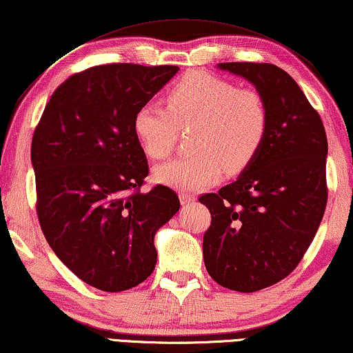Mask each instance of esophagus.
Instances as JSON below:
<instances>
[{
	"label": "esophagus",
	"instance_id": "34e87169",
	"mask_svg": "<svg viewBox=\"0 0 353 353\" xmlns=\"http://www.w3.org/2000/svg\"><path fill=\"white\" fill-rule=\"evenodd\" d=\"M195 200V195L194 194H188V192H181L180 194V202L183 205H189L191 202H194Z\"/></svg>",
	"mask_w": 353,
	"mask_h": 353
}]
</instances>
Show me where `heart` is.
<instances>
[{"label":"heart","instance_id":"b5f03b06","mask_svg":"<svg viewBox=\"0 0 353 353\" xmlns=\"http://www.w3.org/2000/svg\"><path fill=\"white\" fill-rule=\"evenodd\" d=\"M165 108L145 104L134 115L132 129L151 161L167 159L178 131L191 129L192 154L158 167L154 178L167 186L195 191L218 181L222 172L236 175L249 167L268 134L270 112L265 97L252 88L205 72H188L164 96Z\"/></svg>","mask_w":353,"mask_h":353}]
</instances>
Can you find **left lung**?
<instances>
[{"mask_svg":"<svg viewBox=\"0 0 353 353\" xmlns=\"http://www.w3.org/2000/svg\"><path fill=\"white\" fill-rule=\"evenodd\" d=\"M265 97L262 150L236 181L199 197L211 213L203 260L219 285L257 292L287 278L311 245L327 207L323 123L294 79L270 63H221Z\"/></svg>","mask_w":353,"mask_h":353,"instance_id":"obj_1","label":"left lung"}]
</instances>
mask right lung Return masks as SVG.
Listing matches in <instances>:
<instances>
[{"label":"right lung","mask_w":353,"mask_h":353,"mask_svg":"<svg viewBox=\"0 0 353 353\" xmlns=\"http://www.w3.org/2000/svg\"><path fill=\"white\" fill-rule=\"evenodd\" d=\"M178 66L113 63L70 75L32 134L36 211L58 259L96 289L123 292L156 265L154 233L180 210L170 188H140L148 161L134 135L139 107Z\"/></svg>","instance_id":"right-lung-1"}]
</instances>
